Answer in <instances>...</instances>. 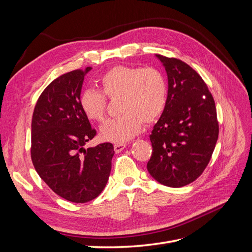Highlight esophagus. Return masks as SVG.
I'll list each match as a JSON object with an SVG mask.
<instances>
[{
    "mask_svg": "<svg viewBox=\"0 0 252 252\" xmlns=\"http://www.w3.org/2000/svg\"><path fill=\"white\" fill-rule=\"evenodd\" d=\"M114 151L117 152V154H119V152H121L122 150H123L125 147H126V144L125 143H121V144H114Z\"/></svg>",
    "mask_w": 252,
    "mask_h": 252,
    "instance_id": "esophagus-1",
    "label": "esophagus"
}]
</instances>
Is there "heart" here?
<instances>
[{"instance_id":"heart-1","label":"heart","mask_w":252,"mask_h":252,"mask_svg":"<svg viewBox=\"0 0 252 252\" xmlns=\"http://www.w3.org/2000/svg\"><path fill=\"white\" fill-rule=\"evenodd\" d=\"M100 90L87 89L80 97L85 117L102 122L106 114V96L120 97L121 117L106 122L100 130L102 140L121 144L141 130L142 122L151 123L165 109L167 82L164 74L154 67L117 66L100 80Z\"/></svg>"}]
</instances>
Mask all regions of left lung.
<instances>
[{
    "label": "left lung",
    "instance_id": "8db88e82",
    "mask_svg": "<svg viewBox=\"0 0 252 252\" xmlns=\"http://www.w3.org/2000/svg\"><path fill=\"white\" fill-rule=\"evenodd\" d=\"M165 68V109L150 134L147 170L161 184L179 188L196 180L208 165L219 136L217 108L200 74L181 60L156 55Z\"/></svg>",
    "mask_w": 252,
    "mask_h": 252
}]
</instances>
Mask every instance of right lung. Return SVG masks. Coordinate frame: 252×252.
<instances>
[{"instance_id": "obj_1", "label": "right lung", "mask_w": 252, "mask_h": 252, "mask_svg": "<svg viewBox=\"0 0 252 252\" xmlns=\"http://www.w3.org/2000/svg\"><path fill=\"white\" fill-rule=\"evenodd\" d=\"M93 69L61 75L36 102L32 122V159L40 178L63 199L86 203L100 194L111 170V143L85 149L95 130L80 106L85 75Z\"/></svg>"}]
</instances>
